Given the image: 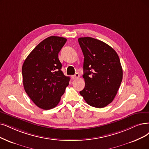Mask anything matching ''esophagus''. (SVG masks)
<instances>
[{"label":"esophagus","instance_id":"esophagus-1","mask_svg":"<svg viewBox=\"0 0 149 149\" xmlns=\"http://www.w3.org/2000/svg\"><path fill=\"white\" fill-rule=\"evenodd\" d=\"M79 74H78V73H75V74L74 75H73V76H71V78H72L73 79H78V78H79Z\"/></svg>","mask_w":149,"mask_h":149}]
</instances>
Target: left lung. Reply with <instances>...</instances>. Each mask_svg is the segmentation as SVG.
Instances as JSON below:
<instances>
[{"instance_id": "left-lung-1", "label": "left lung", "mask_w": 149, "mask_h": 149, "mask_svg": "<svg viewBox=\"0 0 149 149\" xmlns=\"http://www.w3.org/2000/svg\"><path fill=\"white\" fill-rule=\"evenodd\" d=\"M78 42L84 57L85 81L79 93L88 104L104 108L114 100L122 81L119 57L112 47L97 39L81 37Z\"/></svg>"}]
</instances>
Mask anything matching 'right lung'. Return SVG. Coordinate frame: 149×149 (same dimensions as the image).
Masks as SVG:
<instances>
[{"label": "right lung", "instance_id": "add662e5", "mask_svg": "<svg viewBox=\"0 0 149 149\" xmlns=\"http://www.w3.org/2000/svg\"><path fill=\"white\" fill-rule=\"evenodd\" d=\"M66 41L63 37L46 38L32 51L22 65L24 88L40 108H55L69 84L70 78L63 74L58 57Z\"/></svg>", "mask_w": 149, "mask_h": 149}]
</instances>
